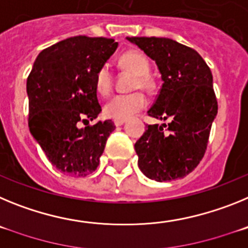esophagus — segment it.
<instances>
[{
	"mask_svg": "<svg viewBox=\"0 0 248 248\" xmlns=\"http://www.w3.org/2000/svg\"><path fill=\"white\" fill-rule=\"evenodd\" d=\"M124 123H125V120H123V119H114V125H115V126L123 125Z\"/></svg>",
	"mask_w": 248,
	"mask_h": 248,
	"instance_id": "obj_1",
	"label": "esophagus"
}]
</instances>
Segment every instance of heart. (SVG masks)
Returning a JSON list of instances; mask_svg holds the SVG:
<instances>
[{
	"label": "heart",
	"instance_id": "b5f03b06",
	"mask_svg": "<svg viewBox=\"0 0 248 248\" xmlns=\"http://www.w3.org/2000/svg\"><path fill=\"white\" fill-rule=\"evenodd\" d=\"M120 67L135 74L133 89H150L153 82L149 77L150 64L146 57L138 50H128L119 58ZM95 89L100 95H108L113 89V73L108 64H103L94 77ZM148 104V99L141 92L129 94H118L105 103L103 111L104 115L111 119L125 120L138 111L143 110Z\"/></svg>",
	"mask_w": 248,
	"mask_h": 248
}]
</instances>
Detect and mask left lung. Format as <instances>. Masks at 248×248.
<instances>
[{"instance_id":"8db88e82","label":"left lung","mask_w":248,"mask_h":248,"mask_svg":"<svg viewBox=\"0 0 248 248\" xmlns=\"http://www.w3.org/2000/svg\"><path fill=\"white\" fill-rule=\"evenodd\" d=\"M159 67L164 83L148 114L169 124L148 125L135 143L138 165L155 181L186 176L200 164L209 143L217 99L212 73L192 48L163 37H126Z\"/></svg>"}]
</instances>
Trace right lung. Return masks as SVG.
Listing matches in <instances>:
<instances>
[{
  "mask_svg": "<svg viewBox=\"0 0 248 248\" xmlns=\"http://www.w3.org/2000/svg\"><path fill=\"white\" fill-rule=\"evenodd\" d=\"M118 42L76 36L43 49L27 78L28 126L52 165L63 174L95 171L115 125L89 124L102 110L95 73L115 52ZM83 122L85 128H79Z\"/></svg>",
  "mask_w": 248,
  "mask_h": 248,
  "instance_id": "add662e5",
  "label": "right lung"
}]
</instances>
